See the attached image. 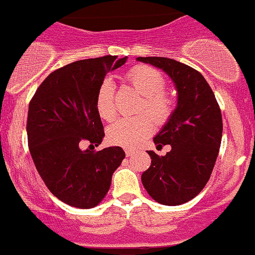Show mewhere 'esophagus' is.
I'll list each match as a JSON object with an SVG mask.
<instances>
[{"mask_svg":"<svg viewBox=\"0 0 255 255\" xmlns=\"http://www.w3.org/2000/svg\"><path fill=\"white\" fill-rule=\"evenodd\" d=\"M134 152H136V151L132 150V148H126V155L127 156H132Z\"/></svg>","mask_w":255,"mask_h":255,"instance_id":"esophagus-1","label":"esophagus"}]
</instances>
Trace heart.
<instances>
[{
  "mask_svg": "<svg viewBox=\"0 0 255 255\" xmlns=\"http://www.w3.org/2000/svg\"><path fill=\"white\" fill-rule=\"evenodd\" d=\"M125 79L139 95L143 96L139 107V112L143 113L133 118H118L108 127L107 134L112 143L133 148L152 133L153 122L161 126L171 118L175 111V99L164 93L165 79L159 71L150 66L133 67L126 73ZM95 105L100 118L104 121H112L116 117L114 86L109 80H105L98 89Z\"/></svg>",
  "mask_w": 255,
  "mask_h": 255,
  "instance_id": "obj_1",
  "label": "heart"
}]
</instances>
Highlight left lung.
Listing matches in <instances>:
<instances>
[{
  "mask_svg": "<svg viewBox=\"0 0 255 255\" xmlns=\"http://www.w3.org/2000/svg\"><path fill=\"white\" fill-rule=\"evenodd\" d=\"M167 73L178 91L173 116L153 138L156 147L170 144L165 156L147 151L151 166L141 176L151 198L165 206L193 199L207 184L222 138V117L212 89L201 73L175 59L138 57Z\"/></svg>",
  "mask_w": 255,
  "mask_h": 255,
  "instance_id": "8db88e82",
  "label": "left lung"
}]
</instances>
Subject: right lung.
<instances>
[{
    "mask_svg": "<svg viewBox=\"0 0 255 255\" xmlns=\"http://www.w3.org/2000/svg\"><path fill=\"white\" fill-rule=\"evenodd\" d=\"M127 57L82 59L53 71L34 94L27 112V142L39 175L52 194L76 208L98 206L126 157L119 146L94 151L104 138L96 93L109 71ZM84 140L93 150H81Z\"/></svg>",
    "mask_w": 255,
    "mask_h": 255,
    "instance_id": "1",
    "label": "right lung"
}]
</instances>
